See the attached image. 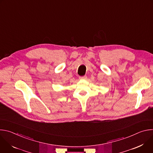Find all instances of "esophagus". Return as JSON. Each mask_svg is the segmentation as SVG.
Masks as SVG:
<instances>
[{
	"label": "esophagus",
	"mask_w": 153,
	"mask_h": 153,
	"mask_svg": "<svg viewBox=\"0 0 153 153\" xmlns=\"http://www.w3.org/2000/svg\"><path fill=\"white\" fill-rule=\"evenodd\" d=\"M86 78H87L86 76H80L79 77V79H80V80H85V79H86Z\"/></svg>",
	"instance_id": "esophagus-1"
}]
</instances>
